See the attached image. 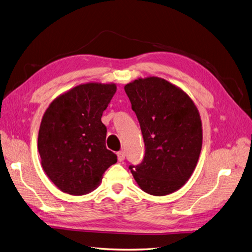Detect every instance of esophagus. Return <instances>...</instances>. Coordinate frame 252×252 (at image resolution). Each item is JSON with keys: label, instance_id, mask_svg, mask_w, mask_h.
<instances>
[{"label": "esophagus", "instance_id": "obj_1", "mask_svg": "<svg viewBox=\"0 0 252 252\" xmlns=\"http://www.w3.org/2000/svg\"><path fill=\"white\" fill-rule=\"evenodd\" d=\"M125 158V152L124 151H119L118 152V159L120 162H123Z\"/></svg>", "mask_w": 252, "mask_h": 252}]
</instances>
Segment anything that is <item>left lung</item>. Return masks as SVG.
I'll return each mask as SVG.
<instances>
[{"label": "left lung", "mask_w": 252, "mask_h": 252, "mask_svg": "<svg viewBox=\"0 0 252 252\" xmlns=\"http://www.w3.org/2000/svg\"><path fill=\"white\" fill-rule=\"evenodd\" d=\"M124 89L145 143L143 162L129 166L135 182L151 195L177 191L199 161L203 142L199 110L185 91L162 78H140Z\"/></svg>", "instance_id": "8db88e82"}]
</instances>
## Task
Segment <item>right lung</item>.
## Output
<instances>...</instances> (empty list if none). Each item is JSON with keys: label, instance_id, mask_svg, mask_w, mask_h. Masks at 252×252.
Segmentation results:
<instances>
[{"label": "right lung", "instance_id": "add662e5", "mask_svg": "<svg viewBox=\"0 0 252 252\" xmlns=\"http://www.w3.org/2000/svg\"><path fill=\"white\" fill-rule=\"evenodd\" d=\"M117 91L113 83H86L53 100L42 118L37 149L43 170L61 191L84 195L117 163L106 148L103 111Z\"/></svg>", "mask_w": 252, "mask_h": 252}]
</instances>
